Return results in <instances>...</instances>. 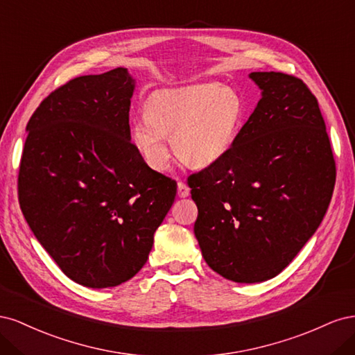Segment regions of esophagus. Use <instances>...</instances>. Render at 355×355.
I'll return each instance as SVG.
<instances>
[{
  "instance_id": "obj_1",
  "label": "esophagus",
  "mask_w": 355,
  "mask_h": 355,
  "mask_svg": "<svg viewBox=\"0 0 355 355\" xmlns=\"http://www.w3.org/2000/svg\"><path fill=\"white\" fill-rule=\"evenodd\" d=\"M178 196L180 198H185V197L189 196V188H188V185L185 184L184 180H179L178 182Z\"/></svg>"
}]
</instances>
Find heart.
Returning a JSON list of instances; mask_svg holds the SVG:
<instances>
[{"label": "heart", "mask_w": 355, "mask_h": 355, "mask_svg": "<svg viewBox=\"0 0 355 355\" xmlns=\"http://www.w3.org/2000/svg\"><path fill=\"white\" fill-rule=\"evenodd\" d=\"M243 102L234 90L214 84L163 90L149 96L145 115L132 125V144L145 164L164 171L171 144L189 166L202 167L227 154L239 133Z\"/></svg>", "instance_id": "heart-1"}]
</instances>
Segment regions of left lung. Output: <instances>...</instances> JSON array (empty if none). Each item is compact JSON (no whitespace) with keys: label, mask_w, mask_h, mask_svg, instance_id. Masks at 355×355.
I'll list each match as a JSON object with an SVG mask.
<instances>
[{"label":"left lung","mask_w":355,"mask_h":355,"mask_svg":"<svg viewBox=\"0 0 355 355\" xmlns=\"http://www.w3.org/2000/svg\"><path fill=\"white\" fill-rule=\"evenodd\" d=\"M262 98L230 151L188 178L204 261L235 283H261L293 261L323 220L336 180L329 135L308 85L252 72Z\"/></svg>","instance_id":"8db88e82"}]
</instances>
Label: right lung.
Segmentation results:
<instances>
[{
    "instance_id": "right-lung-1",
    "label": "right lung",
    "mask_w": 355,
    "mask_h": 355,
    "mask_svg": "<svg viewBox=\"0 0 355 355\" xmlns=\"http://www.w3.org/2000/svg\"><path fill=\"white\" fill-rule=\"evenodd\" d=\"M133 90L125 68L83 75L51 92L26 125L20 209L62 272L85 287L141 271L176 197V182L130 141Z\"/></svg>"
}]
</instances>
